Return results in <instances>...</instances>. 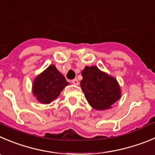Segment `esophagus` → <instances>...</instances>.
Listing matches in <instances>:
<instances>
[{"instance_id": "1", "label": "esophagus", "mask_w": 155, "mask_h": 155, "mask_svg": "<svg viewBox=\"0 0 155 155\" xmlns=\"http://www.w3.org/2000/svg\"><path fill=\"white\" fill-rule=\"evenodd\" d=\"M72 83L74 85H76V86H78V85L79 84V81L77 80V79H73V80H72Z\"/></svg>"}]
</instances>
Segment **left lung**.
I'll return each mask as SVG.
<instances>
[{
    "label": "left lung",
    "mask_w": 155,
    "mask_h": 155,
    "mask_svg": "<svg viewBox=\"0 0 155 155\" xmlns=\"http://www.w3.org/2000/svg\"><path fill=\"white\" fill-rule=\"evenodd\" d=\"M82 76L81 89L89 105L96 110L111 108L121 98V90L117 79L97 66H86Z\"/></svg>",
    "instance_id": "8db88e82"
}]
</instances>
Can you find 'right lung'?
<instances>
[{
  "instance_id": "1",
  "label": "right lung",
  "mask_w": 155,
  "mask_h": 155,
  "mask_svg": "<svg viewBox=\"0 0 155 155\" xmlns=\"http://www.w3.org/2000/svg\"><path fill=\"white\" fill-rule=\"evenodd\" d=\"M69 82L54 65L50 66L36 76L32 85V92L42 104H50L60 95Z\"/></svg>"
}]
</instances>
